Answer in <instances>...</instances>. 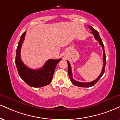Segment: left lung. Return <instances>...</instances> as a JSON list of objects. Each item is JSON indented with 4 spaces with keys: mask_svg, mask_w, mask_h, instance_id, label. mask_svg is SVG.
<instances>
[{
    "mask_svg": "<svg viewBox=\"0 0 120 120\" xmlns=\"http://www.w3.org/2000/svg\"><path fill=\"white\" fill-rule=\"evenodd\" d=\"M89 28L90 29L92 32L91 33L94 35V38H96V40H97L99 42V44L101 46H102V49H103V68H102L101 73V74L99 75L98 77L97 78L96 80H93V81L90 82H88V83H83V82H79L76 81V80H74V79L73 78V74H72L71 72V66H70V63L68 61H67L68 63V74L69 76V78H70V80L72 82V83L73 84L75 85V86H80V87H90V86H93L94 85H95L99 81V80L103 76V75L105 73V66H106V54H105V47H104V45L103 44V42H102L101 38L100 36H99L98 32L95 29H94L93 27L90 26H89Z\"/></svg>",
    "mask_w": 120,
    "mask_h": 120,
    "instance_id": "obj_1",
    "label": "left lung"
}]
</instances>
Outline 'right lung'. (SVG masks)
Returning <instances> with one entry per match:
<instances>
[{
	"mask_svg": "<svg viewBox=\"0 0 120 120\" xmlns=\"http://www.w3.org/2000/svg\"><path fill=\"white\" fill-rule=\"evenodd\" d=\"M24 32L21 35L16 50L15 64L18 74L28 86L31 87H42L51 83L55 70L56 66L61 59L58 60L49 59L41 68L34 70L27 67L21 59V50L24 41Z\"/></svg>",
	"mask_w": 120,
	"mask_h": 120,
	"instance_id": "right-lung-1",
	"label": "right lung"
}]
</instances>
